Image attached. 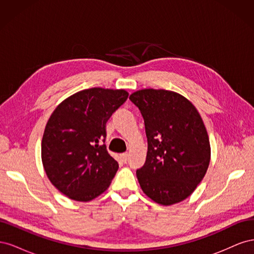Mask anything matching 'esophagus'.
I'll list each match as a JSON object with an SVG mask.
<instances>
[{
    "label": "esophagus",
    "instance_id": "34e87169",
    "mask_svg": "<svg viewBox=\"0 0 254 254\" xmlns=\"http://www.w3.org/2000/svg\"><path fill=\"white\" fill-rule=\"evenodd\" d=\"M127 158H128V153H127V152L121 153V159H122L123 162H126V161H127Z\"/></svg>",
    "mask_w": 254,
    "mask_h": 254
}]
</instances>
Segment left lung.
<instances>
[{
	"mask_svg": "<svg viewBox=\"0 0 254 254\" xmlns=\"http://www.w3.org/2000/svg\"><path fill=\"white\" fill-rule=\"evenodd\" d=\"M144 119L147 156L136 177L144 193L163 205L188 198L210 163L209 136L200 114L186 97L145 89L129 97Z\"/></svg>",
	"mask_w": 254,
	"mask_h": 254,
	"instance_id": "left-lung-1",
	"label": "left lung"
}]
</instances>
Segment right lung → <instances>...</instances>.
I'll use <instances>...</instances> for the list:
<instances>
[{
	"label": "right lung",
	"instance_id": "add662e5",
	"mask_svg": "<svg viewBox=\"0 0 254 254\" xmlns=\"http://www.w3.org/2000/svg\"><path fill=\"white\" fill-rule=\"evenodd\" d=\"M127 97L125 90L87 89L64 99L52 113L41 157L50 181L64 195L89 201L109 188L119 163L102 142L107 122Z\"/></svg>",
	"mask_w": 254,
	"mask_h": 254
}]
</instances>
